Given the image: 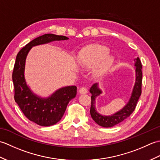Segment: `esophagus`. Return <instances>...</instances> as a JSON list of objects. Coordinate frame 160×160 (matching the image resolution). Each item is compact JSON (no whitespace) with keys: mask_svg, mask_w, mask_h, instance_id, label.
Here are the masks:
<instances>
[{"mask_svg":"<svg viewBox=\"0 0 160 160\" xmlns=\"http://www.w3.org/2000/svg\"><path fill=\"white\" fill-rule=\"evenodd\" d=\"M79 93H81V94H84V93H87V89L86 87H82L80 88L79 89Z\"/></svg>","mask_w":160,"mask_h":160,"instance_id":"1","label":"esophagus"}]
</instances>
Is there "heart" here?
I'll return each instance as SVG.
<instances>
[{
    "label": "heart",
    "mask_w": 160,
    "mask_h": 160,
    "mask_svg": "<svg viewBox=\"0 0 160 160\" xmlns=\"http://www.w3.org/2000/svg\"><path fill=\"white\" fill-rule=\"evenodd\" d=\"M109 50L106 47L93 45L81 54L80 62L82 65L91 67L96 65L94 73L97 76H103L109 70L114 62L113 56L109 55Z\"/></svg>",
    "instance_id": "heart-1"
}]
</instances>
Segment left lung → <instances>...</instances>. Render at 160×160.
<instances>
[{
    "label": "left lung",
    "instance_id": "obj_1",
    "mask_svg": "<svg viewBox=\"0 0 160 160\" xmlns=\"http://www.w3.org/2000/svg\"><path fill=\"white\" fill-rule=\"evenodd\" d=\"M135 66V83L132 89L131 96L127 104L118 111L117 113L112 115L105 116L98 113L96 110V98L102 93V91L98 87V84L96 83L90 88V93H91V105L90 113L93 120L96 123L103 127H112L124 121L125 119L128 118L134 111L136 107L137 102L142 94V62L140 58L138 57L134 60Z\"/></svg>",
    "mask_w": 160,
    "mask_h": 160
}]
</instances>
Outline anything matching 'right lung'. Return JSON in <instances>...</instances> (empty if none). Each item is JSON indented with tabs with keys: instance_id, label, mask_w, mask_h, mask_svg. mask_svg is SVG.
<instances>
[{
	"instance_id": "add662e5",
	"label": "right lung",
	"mask_w": 160,
	"mask_h": 160,
	"mask_svg": "<svg viewBox=\"0 0 160 160\" xmlns=\"http://www.w3.org/2000/svg\"><path fill=\"white\" fill-rule=\"evenodd\" d=\"M68 39L64 36L47 33L27 44L16 56L12 73L15 102L30 121L42 127L53 125L61 120L68 103L76 96L77 87L67 86L60 88L47 98L37 96L30 90L25 79L26 58L33 47Z\"/></svg>"
}]
</instances>
